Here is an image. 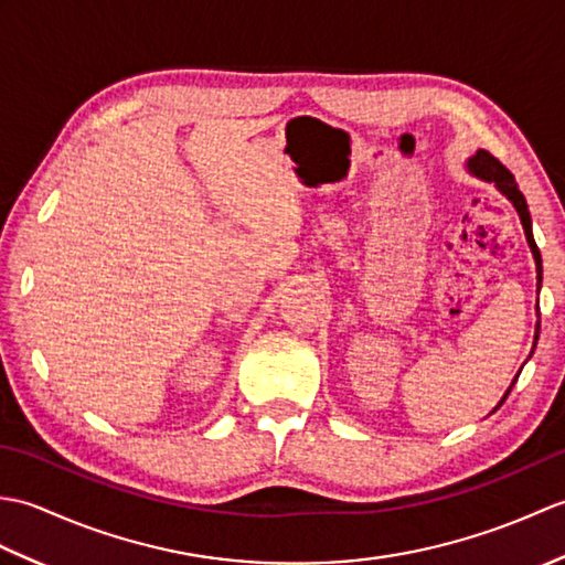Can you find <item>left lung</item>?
<instances>
[{
	"label": "left lung",
	"instance_id": "obj_1",
	"mask_svg": "<svg viewBox=\"0 0 565 565\" xmlns=\"http://www.w3.org/2000/svg\"><path fill=\"white\" fill-rule=\"evenodd\" d=\"M468 167H471V172L488 179V182H495V186L505 194L512 203L514 209L520 213V221L524 225V235H526V243H530L532 252H534V262H536V284L542 286V255H539V247L534 243V235H532V218H530V209H526V201L524 194L520 191L518 182H514L512 172L508 170L505 164H502L493 154L486 152V150H478L471 160H468ZM536 338H539V326H536ZM510 393V391H508ZM505 401V398H502Z\"/></svg>",
	"mask_w": 565,
	"mask_h": 565
}]
</instances>
